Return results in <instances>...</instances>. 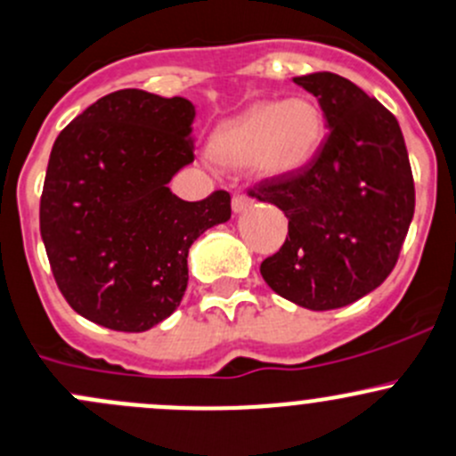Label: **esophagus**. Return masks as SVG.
<instances>
[{"label":"esophagus","mask_w":456,"mask_h":456,"mask_svg":"<svg viewBox=\"0 0 456 456\" xmlns=\"http://www.w3.org/2000/svg\"><path fill=\"white\" fill-rule=\"evenodd\" d=\"M252 206V200L248 195H241V192H237V195L232 197V210L234 213H243L246 208H250Z\"/></svg>","instance_id":"obj_1"}]
</instances>
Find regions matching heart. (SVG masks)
<instances>
[{"label":"heart","mask_w":456,"mask_h":456,"mask_svg":"<svg viewBox=\"0 0 456 456\" xmlns=\"http://www.w3.org/2000/svg\"><path fill=\"white\" fill-rule=\"evenodd\" d=\"M323 142V115L314 102L292 97L252 106L224 124L210 139L219 164L248 166L264 177L299 173Z\"/></svg>","instance_id":"heart-1"}]
</instances>
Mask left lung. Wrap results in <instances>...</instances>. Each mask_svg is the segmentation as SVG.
<instances>
[{"mask_svg":"<svg viewBox=\"0 0 456 456\" xmlns=\"http://www.w3.org/2000/svg\"><path fill=\"white\" fill-rule=\"evenodd\" d=\"M317 97L328 137L299 173L265 179L250 197L288 217V237L261 277L308 310H335L386 281L414 215V182L399 121L335 73L295 77Z\"/></svg>","mask_w":456,"mask_h":456,"instance_id":"8db88e82","label":"left lung"}]
</instances>
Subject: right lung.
<instances>
[{"mask_svg": "<svg viewBox=\"0 0 456 456\" xmlns=\"http://www.w3.org/2000/svg\"><path fill=\"white\" fill-rule=\"evenodd\" d=\"M195 106L126 88L97 99L55 139L39 230L70 308L119 332L151 330L177 310L188 250L230 219V195L183 201L170 179L195 159Z\"/></svg>", "mask_w": 456, "mask_h": 456, "instance_id": "right-lung-1", "label": "right lung"}]
</instances>
